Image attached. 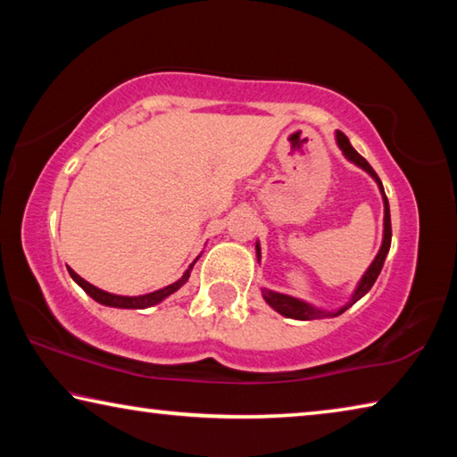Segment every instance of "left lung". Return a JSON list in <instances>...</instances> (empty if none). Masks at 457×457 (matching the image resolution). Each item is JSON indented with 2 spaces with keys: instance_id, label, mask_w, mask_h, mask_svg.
<instances>
[{
  "instance_id": "obj_1",
  "label": "left lung",
  "mask_w": 457,
  "mask_h": 457,
  "mask_svg": "<svg viewBox=\"0 0 457 457\" xmlns=\"http://www.w3.org/2000/svg\"><path fill=\"white\" fill-rule=\"evenodd\" d=\"M337 145L340 146V151L349 161H353L354 165H359L361 169H365V171L373 177L377 181L378 189H381V195H383V205H385V220H383V244H381V250H378L377 258L373 260V264L369 266V270L365 274H362L361 282L357 286V290L353 292V296L349 300V304H345L343 308H338L335 312H328V311H320V308H314L312 304L304 303V300H298V298H292L288 294H280V292H274V290H262V296H264L266 303L274 308L276 312H280L282 316H288V319H296V320H314V319H328V316H338L343 314L345 311H349V308L361 300L365 294L370 290V286L375 284L377 276L381 274V268L385 264V258L386 253H389V247H391V213H389V201H386L385 195V189H383V183L378 179V175L375 173V169L367 163V159H362L361 154L353 149V145L349 143V138H346L345 133H340L337 130ZM256 256L260 262V245L256 244Z\"/></svg>"
}]
</instances>
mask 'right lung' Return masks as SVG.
Wrapping results in <instances>:
<instances>
[{
    "mask_svg": "<svg viewBox=\"0 0 457 457\" xmlns=\"http://www.w3.org/2000/svg\"><path fill=\"white\" fill-rule=\"evenodd\" d=\"M199 260V256L195 258V262ZM195 262L185 270V274L179 278V280L165 286V288L161 290H154V292H149V294H143V296H119V294H111V292H104L96 288V286H92L90 282L84 280V278H80L79 274L74 272L72 268H68V272H71L72 280L80 286V288L88 294V296L92 300H96L98 304H104V306H114V308H133V311H137V308H149V306H154L159 304L161 300H165L167 296H171L173 292H177L181 288V286L189 280V274L193 266H195Z\"/></svg>",
    "mask_w": 457,
    "mask_h": 457,
    "instance_id": "add662e5",
    "label": "right lung"
}]
</instances>
